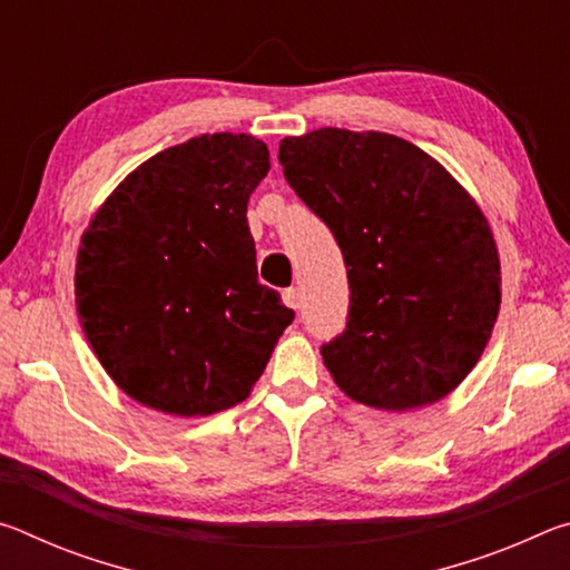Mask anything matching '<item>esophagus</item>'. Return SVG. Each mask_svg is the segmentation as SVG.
I'll list each match as a JSON object with an SVG mask.
<instances>
[{"label": "esophagus", "mask_w": 570, "mask_h": 570, "mask_svg": "<svg viewBox=\"0 0 570 570\" xmlns=\"http://www.w3.org/2000/svg\"><path fill=\"white\" fill-rule=\"evenodd\" d=\"M282 298H284V304H286L288 308H298V306H302V292H298V288H286V292L282 294Z\"/></svg>", "instance_id": "1"}]
</instances>
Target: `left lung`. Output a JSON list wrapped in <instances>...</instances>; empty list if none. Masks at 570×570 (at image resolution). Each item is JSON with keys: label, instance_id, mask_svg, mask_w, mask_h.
I'll return each mask as SVG.
<instances>
[{"label": "left lung", "instance_id": "obj_1", "mask_svg": "<svg viewBox=\"0 0 570 570\" xmlns=\"http://www.w3.org/2000/svg\"><path fill=\"white\" fill-rule=\"evenodd\" d=\"M286 183L342 248L350 314L322 344L334 382L377 410L445 397L478 364L500 306L482 210L435 158L387 132L284 138Z\"/></svg>", "mask_w": 570, "mask_h": 570}]
</instances>
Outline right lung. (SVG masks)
<instances>
[{
	"label": "right lung",
	"mask_w": 570,
	"mask_h": 570,
	"mask_svg": "<svg viewBox=\"0 0 570 570\" xmlns=\"http://www.w3.org/2000/svg\"><path fill=\"white\" fill-rule=\"evenodd\" d=\"M266 173L262 140L200 135L132 170L85 230L77 314L135 402L180 417L234 407L294 322L256 278L246 206Z\"/></svg>",
	"instance_id": "add662e5"
}]
</instances>
